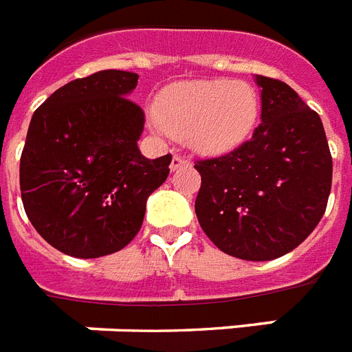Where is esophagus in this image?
Wrapping results in <instances>:
<instances>
[{"instance_id":"34e87169","label":"esophagus","mask_w":352,"mask_h":352,"mask_svg":"<svg viewBox=\"0 0 352 352\" xmlns=\"http://www.w3.org/2000/svg\"><path fill=\"white\" fill-rule=\"evenodd\" d=\"M184 167H190L189 160L182 158V156H173V162H170V170H179V168Z\"/></svg>"}]
</instances>
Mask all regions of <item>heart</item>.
Wrapping results in <instances>:
<instances>
[{
    "mask_svg": "<svg viewBox=\"0 0 352 352\" xmlns=\"http://www.w3.org/2000/svg\"><path fill=\"white\" fill-rule=\"evenodd\" d=\"M154 125L185 136L201 154H225L240 147L260 116V94L247 81H184L163 92Z\"/></svg>",
    "mask_w": 352,
    "mask_h": 352,
    "instance_id": "heart-1",
    "label": "heart"
}]
</instances>
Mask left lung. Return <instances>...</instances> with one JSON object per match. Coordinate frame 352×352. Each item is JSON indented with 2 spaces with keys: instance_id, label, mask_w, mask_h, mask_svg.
<instances>
[{
  "instance_id": "1",
  "label": "left lung",
  "mask_w": 352,
  "mask_h": 352,
  "mask_svg": "<svg viewBox=\"0 0 352 352\" xmlns=\"http://www.w3.org/2000/svg\"><path fill=\"white\" fill-rule=\"evenodd\" d=\"M261 123L232 153L196 162L194 210L225 254L267 261L296 249L327 207L333 158L322 120L287 83L256 76Z\"/></svg>"
}]
</instances>
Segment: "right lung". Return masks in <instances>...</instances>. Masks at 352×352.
<instances>
[{"mask_svg":"<svg viewBox=\"0 0 352 352\" xmlns=\"http://www.w3.org/2000/svg\"><path fill=\"white\" fill-rule=\"evenodd\" d=\"M138 74L100 70L49 96L30 120L19 162L25 212L47 243L100 258L131 243L173 156L145 158V114L129 100Z\"/></svg>","mask_w":352,"mask_h":352,"instance_id":"1","label":"right lung"}]
</instances>
